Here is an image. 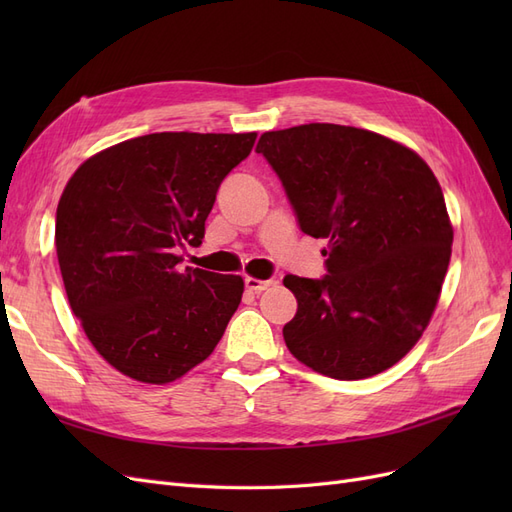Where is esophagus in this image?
Wrapping results in <instances>:
<instances>
[{
    "label": "esophagus",
    "mask_w": 512,
    "mask_h": 512,
    "mask_svg": "<svg viewBox=\"0 0 512 512\" xmlns=\"http://www.w3.org/2000/svg\"><path fill=\"white\" fill-rule=\"evenodd\" d=\"M275 282L273 280H256V277H245V288L252 290V292H262L271 288Z\"/></svg>",
    "instance_id": "34e87169"
}]
</instances>
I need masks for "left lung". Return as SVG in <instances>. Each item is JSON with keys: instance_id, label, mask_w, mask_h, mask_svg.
<instances>
[{"instance_id": "obj_1", "label": "left lung", "mask_w": 512, "mask_h": 512, "mask_svg": "<svg viewBox=\"0 0 512 512\" xmlns=\"http://www.w3.org/2000/svg\"><path fill=\"white\" fill-rule=\"evenodd\" d=\"M256 151L305 235L329 241L322 280L284 277L299 303L284 327L288 350L335 380L393 367L427 329L451 260L436 175L412 149L337 123L265 132Z\"/></svg>"}]
</instances>
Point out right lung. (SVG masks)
Listing matches in <instances>:
<instances>
[{
	"label": "right lung",
	"mask_w": 512,
	"mask_h": 512,
	"mask_svg": "<svg viewBox=\"0 0 512 512\" xmlns=\"http://www.w3.org/2000/svg\"><path fill=\"white\" fill-rule=\"evenodd\" d=\"M256 132H158L83 162L57 205L55 247L74 316L123 376L166 384L203 363L243 294L239 275L179 269Z\"/></svg>",
	"instance_id": "obj_1"
}]
</instances>
